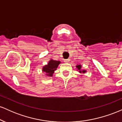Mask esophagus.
Wrapping results in <instances>:
<instances>
[{"label":"esophagus","instance_id":"1","mask_svg":"<svg viewBox=\"0 0 122 122\" xmlns=\"http://www.w3.org/2000/svg\"><path fill=\"white\" fill-rule=\"evenodd\" d=\"M69 61H70V59H69V58H68V59H65V60H64V62H66V63L69 62Z\"/></svg>","mask_w":122,"mask_h":122}]
</instances>
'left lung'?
<instances>
[{
	"label": "left lung",
	"instance_id": "8db88e82",
	"mask_svg": "<svg viewBox=\"0 0 122 122\" xmlns=\"http://www.w3.org/2000/svg\"><path fill=\"white\" fill-rule=\"evenodd\" d=\"M76 68H77L79 72L80 73H85L86 72V71H85V70H81V65H77Z\"/></svg>",
	"mask_w": 122,
	"mask_h": 122
}]
</instances>
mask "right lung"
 Segmentation results:
<instances>
[{"label":"right lung","mask_w":122,"mask_h":122,"mask_svg":"<svg viewBox=\"0 0 122 122\" xmlns=\"http://www.w3.org/2000/svg\"><path fill=\"white\" fill-rule=\"evenodd\" d=\"M61 63L60 61L50 60L47 65H45L42 68V71L45 75L49 77H52L54 72L57 69V67Z\"/></svg>","instance_id":"1"}]
</instances>
